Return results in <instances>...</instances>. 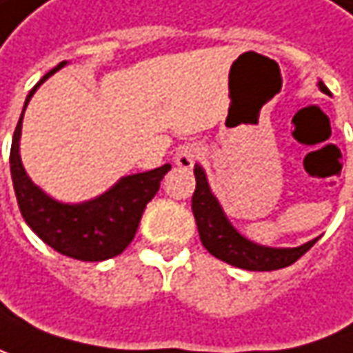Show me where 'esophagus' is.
Here are the masks:
<instances>
[{"label":"esophagus","mask_w":353,"mask_h":353,"mask_svg":"<svg viewBox=\"0 0 353 353\" xmlns=\"http://www.w3.org/2000/svg\"><path fill=\"white\" fill-rule=\"evenodd\" d=\"M203 154H205V148L203 145H199V143H183V145L177 148L174 161H176V165H179V168L190 170V168H194V163Z\"/></svg>","instance_id":"esophagus-1"}]
</instances>
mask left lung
Returning a JSON list of instances; mask_svg holds the SVG:
<instances>
[{"label":"left lung","instance_id":"1","mask_svg":"<svg viewBox=\"0 0 353 353\" xmlns=\"http://www.w3.org/2000/svg\"><path fill=\"white\" fill-rule=\"evenodd\" d=\"M318 85L323 94L327 92V88L321 81ZM194 176L196 192L192 197V212L196 218L199 239L203 248L221 261L250 272H272L292 265L318 241L316 238L298 248H265L250 241L230 223L219 201L210 190L205 172L197 163L194 168Z\"/></svg>","mask_w":353,"mask_h":353}]
</instances>
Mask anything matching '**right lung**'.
Instances as JSON below:
<instances>
[{
    "instance_id": "add662e5",
    "label": "right lung",
    "mask_w": 353,
    "mask_h": 353,
    "mask_svg": "<svg viewBox=\"0 0 353 353\" xmlns=\"http://www.w3.org/2000/svg\"><path fill=\"white\" fill-rule=\"evenodd\" d=\"M65 63L68 61L57 63L52 72L39 79L26 99L23 112L35 90ZM23 112L13 132L10 168L17 205L26 223L50 248L68 258L103 261L119 256L132 243L145 205L154 199L159 190V181L172 170V165L165 163L152 172L121 177L114 188L90 201L61 203L41 192L23 170L19 157Z\"/></svg>"
}]
</instances>
